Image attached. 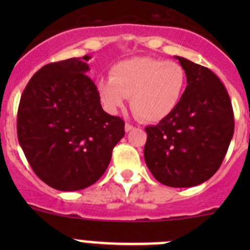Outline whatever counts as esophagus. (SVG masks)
I'll use <instances>...</instances> for the list:
<instances>
[{"mask_svg":"<svg viewBox=\"0 0 250 250\" xmlns=\"http://www.w3.org/2000/svg\"><path fill=\"white\" fill-rule=\"evenodd\" d=\"M125 132H130V130L134 129V125H132L130 123H125Z\"/></svg>","mask_w":250,"mask_h":250,"instance_id":"34e87169","label":"esophagus"}]
</instances>
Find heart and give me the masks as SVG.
Returning <instances> with one entry per match:
<instances>
[{
    "label": "heart",
    "mask_w": 250,
    "mask_h": 250,
    "mask_svg": "<svg viewBox=\"0 0 250 250\" xmlns=\"http://www.w3.org/2000/svg\"><path fill=\"white\" fill-rule=\"evenodd\" d=\"M186 82V72L179 62L137 57L113 65L110 77L97 82V92L110 112L125 106L130 97V107L138 117L158 122L178 107Z\"/></svg>",
    "instance_id": "1"
}]
</instances>
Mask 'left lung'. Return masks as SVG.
<instances>
[{"label":"left lung","mask_w":250,"mask_h":250,"mask_svg":"<svg viewBox=\"0 0 250 250\" xmlns=\"http://www.w3.org/2000/svg\"><path fill=\"white\" fill-rule=\"evenodd\" d=\"M188 78L178 107L147 133L144 157L156 180L191 188L220 168L233 137L234 118L225 85L208 67L175 57Z\"/></svg>","instance_id":"left-lung-1"}]
</instances>
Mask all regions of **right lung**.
I'll return each mask as SVG.
<instances>
[{
	"label": "right lung",
	"instance_id": "1",
	"mask_svg": "<svg viewBox=\"0 0 250 250\" xmlns=\"http://www.w3.org/2000/svg\"><path fill=\"white\" fill-rule=\"evenodd\" d=\"M89 55L50 62L22 92L18 140L35 174L48 186L77 191L97 183L125 137V121L103 110Z\"/></svg>",
	"mask_w": 250,
	"mask_h": 250
}]
</instances>
